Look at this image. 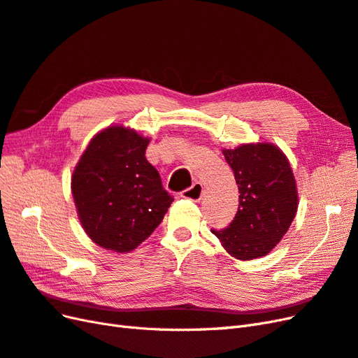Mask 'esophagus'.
Segmentation results:
<instances>
[{"label": "esophagus", "mask_w": 358, "mask_h": 358, "mask_svg": "<svg viewBox=\"0 0 358 358\" xmlns=\"http://www.w3.org/2000/svg\"><path fill=\"white\" fill-rule=\"evenodd\" d=\"M180 197L192 200V201H199L203 197V185L200 182H196L192 187L183 189L180 192Z\"/></svg>", "instance_id": "1"}]
</instances>
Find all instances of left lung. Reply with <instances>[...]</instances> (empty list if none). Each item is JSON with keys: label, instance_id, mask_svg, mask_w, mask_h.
Returning <instances> with one entry per match:
<instances>
[{"label": "left lung", "instance_id": "1", "mask_svg": "<svg viewBox=\"0 0 358 358\" xmlns=\"http://www.w3.org/2000/svg\"><path fill=\"white\" fill-rule=\"evenodd\" d=\"M222 154L239 188V208L227 229L210 230L237 259L264 257L282 239L297 212V188L287 157L270 143Z\"/></svg>", "mask_w": 358, "mask_h": 358}]
</instances>
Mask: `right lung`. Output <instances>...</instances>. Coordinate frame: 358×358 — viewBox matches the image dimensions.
I'll return each mask as SVG.
<instances>
[{"mask_svg":"<svg viewBox=\"0 0 358 358\" xmlns=\"http://www.w3.org/2000/svg\"><path fill=\"white\" fill-rule=\"evenodd\" d=\"M149 138L124 127L96 134L71 176L83 229L115 252H128L154 233L173 203L145 157Z\"/></svg>","mask_w":358,"mask_h":358,"instance_id":"add662e5","label":"right lung"}]
</instances>
